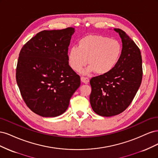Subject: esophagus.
<instances>
[{"label":"esophagus","instance_id":"1","mask_svg":"<svg viewBox=\"0 0 158 158\" xmlns=\"http://www.w3.org/2000/svg\"><path fill=\"white\" fill-rule=\"evenodd\" d=\"M80 79H81V81H82V82H83V83H84V84H88L89 81V80L88 78L83 77V76H82V77H81Z\"/></svg>","mask_w":158,"mask_h":158}]
</instances>
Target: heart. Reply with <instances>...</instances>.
<instances>
[{"label":"heart","mask_w":158,"mask_h":158,"mask_svg":"<svg viewBox=\"0 0 158 158\" xmlns=\"http://www.w3.org/2000/svg\"><path fill=\"white\" fill-rule=\"evenodd\" d=\"M121 53L122 45L118 40L101 35H88L78 41L77 47H71L67 57L70 68L76 72L79 73L88 63L85 73L106 74L116 67Z\"/></svg>","instance_id":"obj_1"}]
</instances>
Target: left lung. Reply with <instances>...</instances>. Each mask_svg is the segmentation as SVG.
<instances>
[{"mask_svg": "<svg viewBox=\"0 0 158 158\" xmlns=\"http://www.w3.org/2000/svg\"><path fill=\"white\" fill-rule=\"evenodd\" d=\"M114 30L121 38L123 48L118 63L108 74L90 80L89 96L94 111L103 117H111L123 112L129 106L139 88L142 79L140 51L127 33Z\"/></svg>", "mask_w": 158, "mask_h": 158, "instance_id": "1", "label": "left lung"}]
</instances>
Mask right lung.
I'll list each match as a JSON object with an SVG mask.
<instances>
[{
	"label": "right lung",
	"instance_id": "1",
	"mask_svg": "<svg viewBox=\"0 0 158 158\" xmlns=\"http://www.w3.org/2000/svg\"><path fill=\"white\" fill-rule=\"evenodd\" d=\"M74 27L44 30L22 48L16 78L23 101L44 117H55L68 109L80 85V77L70 68L68 50Z\"/></svg>",
	"mask_w": 158,
	"mask_h": 158
}]
</instances>
